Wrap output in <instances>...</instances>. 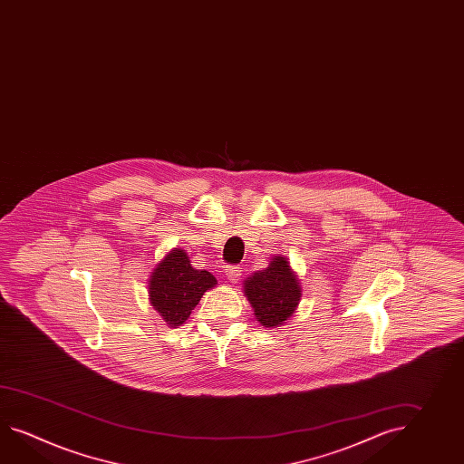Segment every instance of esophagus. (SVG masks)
I'll list each match as a JSON object with an SVG mask.
<instances>
[{"label":"esophagus","instance_id":"1","mask_svg":"<svg viewBox=\"0 0 464 464\" xmlns=\"http://www.w3.org/2000/svg\"><path fill=\"white\" fill-rule=\"evenodd\" d=\"M227 278L231 285H237V281L241 279V268L239 266H229L227 269Z\"/></svg>","mask_w":464,"mask_h":464}]
</instances>
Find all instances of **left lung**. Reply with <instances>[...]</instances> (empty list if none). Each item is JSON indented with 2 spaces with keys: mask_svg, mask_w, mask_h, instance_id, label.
<instances>
[{
  "mask_svg": "<svg viewBox=\"0 0 464 464\" xmlns=\"http://www.w3.org/2000/svg\"><path fill=\"white\" fill-rule=\"evenodd\" d=\"M243 293L261 326L279 328L296 313L301 285L288 257L278 255L271 257L266 268L243 281Z\"/></svg>",
  "mask_w": 464,
  "mask_h": 464,
  "instance_id": "1",
  "label": "left lung"
}]
</instances>
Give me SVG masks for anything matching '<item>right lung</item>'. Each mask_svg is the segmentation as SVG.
<instances>
[{
    "label": "right lung",
    "instance_id": "obj_1",
    "mask_svg": "<svg viewBox=\"0 0 464 464\" xmlns=\"http://www.w3.org/2000/svg\"><path fill=\"white\" fill-rule=\"evenodd\" d=\"M217 285V278L209 271L191 266L183 247H173L150 275L148 299L166 324L176 328L185 324L199 299Z\"/></svg>",
    "mask_w": 464,
    "mask_h": 464
}]
</instances>
